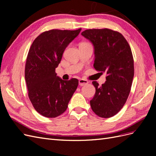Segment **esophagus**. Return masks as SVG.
<instances>
[{
	"label": "esophagus",
	"instance_id": "1",
	"mask_svg": "<svg viewBox=\"0 0 156 156\" xmlns=\"http://www.w3.org/2000/svg\"><path fill=\"white\" fill-rule=\"evenodd\" d=\"M87 84H88V81H87V80H84L83 79L79 80V84L80 86H85Z\"/></svg>",
	"mask_w": 156,
	"mask_h": 156
}]
</instances>
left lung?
Here are the masks:
<instances>
[{"instance_id":"8db88e82","label":"left lung","mask_w":156,"mask_h":156,"mask_svg":"<svg viewBox=\"0 0 156 156\" xmlns=\"http://www.w3.org/2000/svg\"><path fill=\"white\" fill-rule=\"evenodd\" d=\"M81 35L91 42L94 50V68L107 74L90 101L92 111L101 118L115 116L123 107L134 76V62L130 47L120 33L108 29H88Z\"/></svg>"}]
</instances>
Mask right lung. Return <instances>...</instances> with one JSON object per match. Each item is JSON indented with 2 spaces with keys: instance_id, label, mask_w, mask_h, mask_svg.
<instances>
[{
  "instance_id": "right-lung-1",
  "label": "right lung",
  "mask_w": 156,
  "mask_h": 156,
  "mask_svg": "<svg viewBox=\"0 0 156 156\" xmlns=\"http://www.w3.org/2000/svg\"><path fill=\"white\" fill-rule=\"evenodd\" d=\"M53 29L41 33L33 41L25 64V75L29 98L42 116L55 118L67 109L79 81H64L56 75L66 48L81 32Z\"/></svg>"
}]
</instances>
